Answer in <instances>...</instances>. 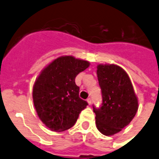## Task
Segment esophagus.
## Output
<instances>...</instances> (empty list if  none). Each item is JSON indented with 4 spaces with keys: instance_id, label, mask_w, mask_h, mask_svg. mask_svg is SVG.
I'll return each instance as SVG.
<instances>
[{
    "instance_id": "obj_1",
    "label": "esophagus",
    "mask_w": 159,
    "mask_h": 159,
    "mask_svg": "<svg viewBox=\"0 0 159 159\" xmlns=\"http://www.w3.org/2000/svg\"><path fill=\"white\" fill-rule=\"evenodd\" d=\"M91 102H92L91 98H87V102H88V104H89V105L91 104Z\"/></svg>"
}]
</instances>
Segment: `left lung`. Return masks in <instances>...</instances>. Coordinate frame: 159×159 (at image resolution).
I'll return each mask as SVG.
<instances>
[{
  "mask_svg": "<svg viewBox=\"0 0 159 159\" xmlns=\"http://www.w3.org/2000/svg\"><path fill=\"white\" fill-rule=\"evenodd\" d=\"M97 77L102 91L101 107L93 106L96 127L105 136L120 132L134 118L138 100L127 73L116 65H98Z\"/></svg>",
  "mask_w": 159,
  "mask_h": 159,
  "instance_id": "obj_1",
  "label": "left lung"
}]
</instances>
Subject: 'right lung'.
<instances>
[{"instance_id":"obj_1","label":"right lung","mask_w":159,"mask_h":159,"mask_svg":"<svg viewBox=\"0 0 159 159\" xmlns=\"http://www.w3.org/2000/svg\"><path fill=\"white\" fill-rule=\"evenodd\" d=\"M90 66L89 61L62 56L41 71L33 86V102L39 118L54 132L73 127L87 102L79 97L75 77Z\"/></svg>"}]
</instances>
